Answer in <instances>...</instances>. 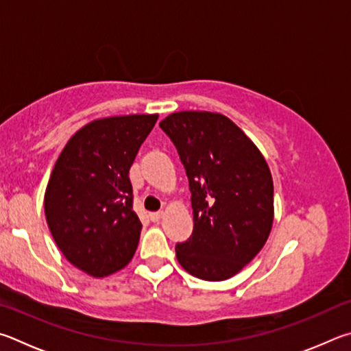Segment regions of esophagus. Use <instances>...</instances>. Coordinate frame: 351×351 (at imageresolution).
I'll list each match as a JSON object with an SVG mask.
<instances>
[{"label": "esophagus", "instance_id": "esophagus-1", "mask_svg": "<svg viewBox=\"0 0 351 351\" xmlns=\"http://www.w3.org/2000/svg\"><path fill=\"white\" fill-rule=\"evenodd\" d=\"M163 217V211H157V213H151L149 214V219L152 222H160V219Z\"/></svg>", "mask_w": 351, "mask_h": 351}]
</instances>
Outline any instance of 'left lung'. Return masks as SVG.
I'll list each match as a JSON object with an SVG mask.
<instances>
[{
	"label": "left lung",
	"instance_id": "8db88e82",
	"mask_svg": "<svg viewBox=\"0 0 351 351\" xmlns=\"http://www.w3.org/2000/svg\"><path fill=\"white\" fill-rule=\"evenodd\" d=\"M185 166L194 230L176 247L195 278L230 279L263 248L274 219L273 177L262 152L228 117L182 110L160 121Z\"/></svg>",
	"mask_w": 351,
	"mask_h": 351
}]
</instances>
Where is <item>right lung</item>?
Wrapping results in <instances>:
<instances>
[{
	"instance_id": "1",
	"label": "right lung",
	"mask_w": 351,
	"mask_h": 351,
	"mask_svg": "<svg viewBox=\"0 0 351 351\" xmlns=\"http://www.w3.org/2000/svg\"><path fill=\"white\" fill-rule=\"evenodd\" d=\"M157 114L98 119L72 135L45 193L49 230L73 267L92 278L125 268L141 222L132 210L129 169Z\"/></svg>"
}]
</instances>
